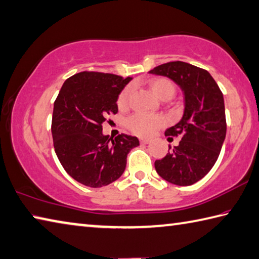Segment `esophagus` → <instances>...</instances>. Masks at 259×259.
<instances>
[{
	"label": "esophagus",
	"mask_w": 259,
	"mask_h": 259,
	"mask_svg": "<svg viewBox=\"0 0 259 259\" xmlns=\"http://www.w3.org/2000/svg\"><path fill=\"white\" fill-rule=\"evenodd\" d=\"M149 143H150V140L147 139V138H142V139H140V144H143V145L149 144Z\"/></svg>",
	"instance_id": "34e87169"
}]
</instances>
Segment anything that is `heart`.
Masks as SVG:
<instances>
[{
	"instance_id": "heart-1",
	"label": "heart",
	"mask_w": 259,
	"mask_h": 259,
	"mask_svg": "<svg viewBox=\"0 0 259 259\" xmlns=\"http://www.w3.org/2000/svg\"><path fill=\"white\" fill-rule=\"evenodd\" d=\"M148 86L155 96L159 100H170L176 94V86L171 80L166 78H153L148 81ZM133 86H126L120 93L117 98V105L120 109H125L133 96ZM164 119L161 115H147V114H134L126 121L128 128L134 134L138 136H152L156 133V130L164 124Z\"/></svg>"
}]
</instances>
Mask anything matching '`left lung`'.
Here are the masks:
<instances>
[{"label": "left lung", "instance_id": "obj_1", "mask_svg": "<svg viewBox=\"0 0 259 259\" xmlns=\"http://www.w3.org/2000/svg\"><path fill=\"white\" fill-rule=\"evenodd\" d=\"M149 73L170 78L185 96L181 120L165 131V136H180V143L155 162V170L173 185H194L214 166L224 143L223 94L208 71L182 61L161 64Z\"/></svg>", "mask_w": 259, "mask_h": 259}]
</instances>
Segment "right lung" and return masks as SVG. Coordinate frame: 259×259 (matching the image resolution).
I'll list each match as a JSON object with an SVG mask.
<instances>
[{
    "label": "right lung",
    "mask_w": 259,
    "mask_h": 259,
    "mask_svg": "<svg viewBox=\"0 0 259 259\" xmlns=\"http://www.w3.org/2000/svg\"><path fill=\"white\" fill-rule=\"evenodd\" d=\"M131 79L102 72H79L64 81L54 102L52 136L60 163L74 180L91 188L107 186L125 170L126 155L137 137L103 134L107 115Z\"/></svg>",
    "instance_id": "right-lung-1"
}]
</instances>
